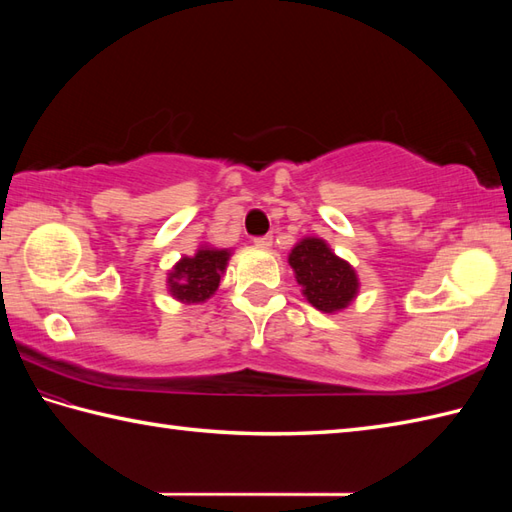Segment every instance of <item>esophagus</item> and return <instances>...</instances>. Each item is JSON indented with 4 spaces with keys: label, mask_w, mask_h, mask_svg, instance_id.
<instances>
[{
    "label": "esophagus",
    "mask_w": 512,
    "mask_h": 512,
    "mask_svg": "<svg viewBox=\"0 0 512 512\" xmlns=\"http://www.w3.org/2000/svg\"><path fill=\"white\" fill-rule=\"evenodd\" d=\"M255 246H257V248H270V246H273V235L255 237Z\"/></svg>",
    "instance_id": "34e87169"
}]
</instances>
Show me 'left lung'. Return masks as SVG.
I'll use <instances>...</instances> for the list:
<instances>
[{
  "label": "left lung",
  "mask_w": 512,
  "mask_h": 512,
  "mask_svg": "<svg viewBox=\"0 0 512 512\" xmlns=\"http://www.w3.org/2000/svg\"><path fill=\"white\" fill-rule=\"evenodd\" d=\"M288 264L295 270L303 297L321 312L345 310L358 295L356 270L334 255L321 237H303L290 250Z\"/></svg>",
  "instance_id": "8db88e82"
}]
</instances>
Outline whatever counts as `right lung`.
Masks as SVG:
<instances>
[{"instance_id":"1","label":"right lung","mask_w":512,"mask_h":512,"mask_svg":"<svg viewBox=\"0 0 512 512\" xmlns=\"http://www.w3.org/2000/svg\"><path fill=\"white\" fill-rule=\"evenodd\" d=\"M231 250L200 246L193 257H182L167 277L173 299L182 303H202L220 286Z\"/></svg>"}]
</instances>
